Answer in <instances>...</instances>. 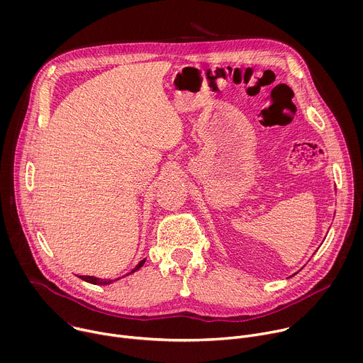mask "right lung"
I'll list each match as a JSON object with an SVG mask.
<instances>
[{"mask_svg": "<svg viewBox=\"0 0 363 363\" xmlns=\"http://www.w3.org/2000/svg\"><path fill=\"white\" fill-rule=\"evenodd\" d=\"M145 260H146V258H143V260H140L128 274H125V276H122V277H126V276H129V274L138 272V270L145 264ZM122 277L111 279V280H109V279H99V277H94V276H79V279H82V280H84V281H87V283H91V284H97V286H108V284H111V283H113V281H116V280H119V279H122Z\"/></svg>", "mask_w": 363, "mask_h": 363, "instance_id": "add662e5", "label": "right lung"}]
</instances>
